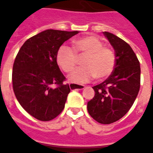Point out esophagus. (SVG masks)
I'll list each match as a JSON object with an SVG mask.
<instances>
[{"label": "esophagus", "mask_w": 153, "mask_h": 153, "mask_svg": "<svg viewBox=\"0 0 153 153\" xmlns=\"http://www.w3.org/2000/svg\"><path fill=\"white\" fill-rule=\"evenodd\" d=\"M70 89H79V90H83L85 88V86L83 85H77V84H70Z\"/></svg>", "instance_id": "34e87169"}]
</instances>
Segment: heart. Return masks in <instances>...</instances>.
<instances>
[{
	"mask_svg": "<svg viewBox=\"0 0 153 153\" xmlns=\"http://www.w3.org/2000/svg\"><path fill=\"white\" fill-rule=\"evenodd\" d=\"M95 36L88 35L74 41V49L62 45L57 50L56 60L65 73H70L75 68L77 56H86L82 62L83 67L74 70L69 77L70 82L85 83L95 79L98 81L109 77L115 65V56L111 48Z\"/></svg>",
	"mask_w": 153,
	"mask_h": 153,
	"instance_id": "heart-1",
	"label": "heart"
}]
</instances>
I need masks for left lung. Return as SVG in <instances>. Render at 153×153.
<instances>
[{
    "label": "left lung",
    "mask_w": 153,
    "mask_h": 153,
    "mask_svg": "<svg viewBox=\"0 0 153 153\" xmlns=\"http://www.w3.org/2000/svg\"><path fill=\"white\" fill-rule=\"evenodd\" d=\"M115 50L114 70L104 82L93 87L95 96L88 111L96 121L111 124L128 112L140 88V64L131 47L113 33L103 32Z\"/></svg>",
    "instance_id": "1"
}]
</instances>
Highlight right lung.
Masks as SVG:
<instances>
[{
  "label": "right lung",
  "instance_id": "add662e5",
  "mask_svg": "<svg viewBox=\"0 0 153 153\" xmlns=\"http://www.w3.org/2000/svg\"><path fill=\"white\" fill-rule=\"evenodd\" d=\"M79 31L47 29L28 38L15 57L12 83L19 104L34 118L48 121L63 111L69 84L56 60L57 50ZM56 84V89L51 85Z\"/></svg>",
  "mask_w": 153,
  "mask_h": 153
}]
</instances>
